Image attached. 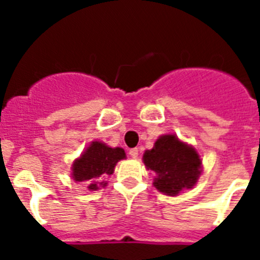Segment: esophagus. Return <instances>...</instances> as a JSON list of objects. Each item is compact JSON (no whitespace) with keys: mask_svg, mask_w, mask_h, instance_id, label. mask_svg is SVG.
Masks as SVG:
<instances>
[{"mask_svg":"<svg viewBox=\"0 0 260 260\" xmlns=\"http://www.w3.org/2000/svg\"><path fill=\"white\" fill-rule=\"evenodd\" d=\"M128 155L132 156L133 158L138 157V148H132V150H128Z\"/></svg>","mask_w":260,"mask_h":260,"instance_id":"esophagus-1","label":"esophagus"}]
</instances>
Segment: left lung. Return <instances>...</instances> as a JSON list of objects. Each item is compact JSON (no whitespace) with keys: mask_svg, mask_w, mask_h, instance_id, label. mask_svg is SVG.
Segmentation results:
<instances>
[{"mask_svg":"<svg viewBox=\"0 0 260 260\" xmlns=\"http://www.w3.org/2000/svg\"><path fill=\"white\" fill-rule=\"evenodd\" d=\"M143 161L157 174L153 181L156 189L167 195L174 197L181 190L190 189L201 176L198 152L172 134L158 138L152 150L144 152Z\"/></svg>","mask_w":260,"mask_h":260,"instance_id":"1","label":"left lung"}]
</instances>
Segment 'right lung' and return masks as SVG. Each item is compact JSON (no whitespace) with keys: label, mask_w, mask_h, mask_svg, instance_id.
<instances>
[{"label":"right lung","mask_w":260,"mask_h":260,"mask_svg":"<svg viewBox=\"0 0 260 260\" xmlns=\"http://www.w3.org/2000/svg\"><path fill=\"white\" fill-rule=\"evenodd\" d=\"M125 156V151L119 147L110 148L102 142H92L86 152L73 164V180L86 182L89 190H98L99 185H107L99 181L113 174L116 164Z\"/></svg>","instance_id":"add662e5"}]
</instances>
